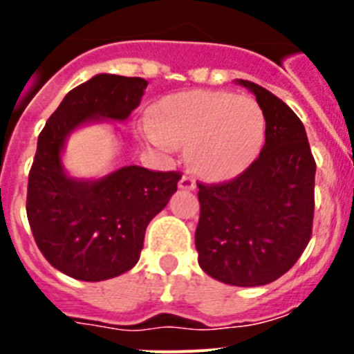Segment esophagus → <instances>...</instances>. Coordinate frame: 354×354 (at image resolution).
I'll return each instance as SVG.
<instances>
[{
  "label": "esophagus",
  "instance_id": "34e87169",
  "mask_svg": "<svg viewBox=\"0 0 354 354\" xmlns=\"http://www.w3.org/2000/svg\"><path fill=\"white\" fill-rule=\"evenodd\" d=\"M179 187H180V189H195L196 183H195V179H193L192 175L186 174V175H183V177H180Z\"/></svg>",
  "mask_w": 354,
  "mask_h": 354
}]
</instances>
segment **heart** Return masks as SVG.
Masks as SVG:
<instances>
[{
  "mask_svg": "<svg viewBox=\"0 0 354 354\" xmlns=\"http://www.w3.org/2000/svg\"><path fill=\"white\" fill-rule=\"evenodd\" d=\"M147 142L159 149L187 147L193 170L209 180L241 175L261 154L266 117L248 95L192 90L167 95L152 109Z\"/></svg>",
  "mask_w": 354,
  "mask_h": 354,
  "instance_id": "1",
  "label": "heart"
}]
</instances>
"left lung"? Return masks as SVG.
<instances>
[{
  "label": "left lung",
  "instance_id": "left-lung-1",
  "mask_svg": "<svg viewBox=\"0 0 354 354\" xmlns=\"http://www.w3.org/2000/svg\"><path fill=\"white\" fill-rule=\"evenodd\" d=\"M266 117V143L252 167L221 184H200L195 246L209 277L237 287L274 282L312 236L315 161L301 120L270 90L237 80Z\"/></svg>",
  "mask_w": 354,
  "mask_h": 354
}]
</instances>
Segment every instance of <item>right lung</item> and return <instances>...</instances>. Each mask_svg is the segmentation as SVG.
<instances>
[{
    "instance_id": "right-lung-1",
    "label": "right lung",
    "mask_w": 354,
    "mask_h": 354,
    "mask_svg": "<svg viewBox=\"0 0 354 354\" xmlns=\"http://www.w3.org/2000/svg\"><path fill=\"white\" fill-rule=\"evenodd\" d=\"M143 77L97 74L65 95L39 134L28 177L31 232L49 264L83 282H101L136 266L147 225L177 192L179 171L122 167L101 179H76L62 162L65 142L84 124L129 118Z\"/></svg>"
}]
</instances>
